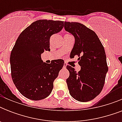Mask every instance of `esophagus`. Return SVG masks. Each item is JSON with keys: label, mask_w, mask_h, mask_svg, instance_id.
Returning <instances> with one entry per match:
<instances>
[{"label": "esophagus", "mask_w": 122, "mask_h": 122, "mask_svg": "<svg viewBox=\"0 0 122 122\" xmlns=\"http://www.w3.org/2000/svg\"><path fill=\"white\" fill-rule=\"evenodd\" d=\"M66 63H64V65H63V68H66Z\"/></svg>", "instance_id": "obj_1"}]
</instances>
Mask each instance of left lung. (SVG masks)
<instances>
[{"label":"left lung","mask_w":122,"mask_h":122,"mask_svg":"<svg viewBox=\"0 0 122 122\" xmlns=\"http://www.w3.org/2000/svg\"><path fill=\"white\" fill-rule=\"evenodd\" d=\"M65 28L75 37L70 55L78 56L81 66L77 72L66 66L70 72L66 79L69 92L75 99L87 102L100 94L105 83L108 66L104 47L96 33L83 24L65 21Z\"/></svg>","instance_id":"8db88e82"}]
</instances>
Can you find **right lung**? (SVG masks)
Segmentation results:
<instances>
[{
	"instance_id": "right-lung-1",
	"label": "right lung",
	"mask_w": 122,
	"mask_h": 122,
	"mask_svg": "<svg viewBox=\"0 0 122 122\" xmlns=\"http://www.w3.org/2000/svg\"><path fill=\"white\" fill-rule=\"evenodd\" d=\"M62 21L41 20L22 31L11 51L10 71L12 81L19 92L31 100L49 96L53 83L64 65L62 59L44 63L41 54L50 51V38L63 29Z\"/></svg>"
}]
</instances>
